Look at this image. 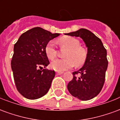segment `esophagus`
Here are the masks:
<instances>
[{"mask_svg": "<svg viewBox=\"0 0 120 120\" xmlns=\"http://www.w3.org/2000/svg\"><path fill=\"white\" fill-rule=\"evenodd\" d=\"M56 74H57L58 75H62V74H63V72H62V71H56Z\"/></svg>", "mask_w": 120, "mask_h": 120, "instance_id": "esophagus-1", "label": "esophagus"}]
</instances>
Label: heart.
<instances>
[{"label":"heart","instance_id":"b5f03b06","mask_svg":"<svg viewBox=\"0 0 120 120\" xmlns=\"http://www.w3.org/2000/svg\"><path fill=\"white\" fill-rule=\"evenodd\" d=\"M58 43L62 48L67 49L63 59H56L51 64V67L54 70L63 71L76 66H80L85 63L87 52L86 49L80 45V41L72 37H64L58 40ZM46 55L50 60H53L57 55V50L55 42L49 41L45 49Z\"/></svg>","mask_w":120,"mask_h":120}]
</instances>
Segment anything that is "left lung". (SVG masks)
Wrapping results in <instances>:
<instances>
[{
	"label": "left lung",
	"instance_id": "obj_1",
	"mask_svg": "<svg viewBox=\"0 0 120 120\" xmlns=\"http://www.w3.org/2000/svg\"><path fill=\"white\" fill-rule=\"evenodd\" d=\"M65 34L80 37L87 47L84 65L78 71L73 72V78L68 83V89L71 95L80 100H90L100 93L105 83L108 66L107 51L101 40L86 29Z\"/></svg>",
	"mask_w": 120,
	"mask_h": 120
}]
</instances>
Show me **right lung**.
Returning <instances> with one entry per match:
<instances>
[{"label": "right lung", "instance_id": "1", "mask_svg": "<svg viewBox=\"0 0 120 120\" xmlns=\"http://www.w3.org/2000/svg\"><path fill=\"white\" fill-rule=\"evenodd\" d=\"M59 34L34 27L24 33L15 44L11 69L17 90L26 98H41L51 87L55 72L43 69L49 64L45 49Z\"/></svg>", "mask_w": 120, "mask_h": 120}]
</instances>
